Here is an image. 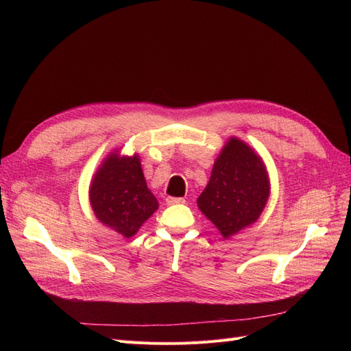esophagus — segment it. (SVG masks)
Listing matches in <instances>:
<instances>
[{"label": "esophagus", "instance_id": "34e87169", "mask_svg": "<svg viewBox=\"0 0 351 351\" xmlns=\"http://www.w3.org/2000/svg\"><path fill=\"white\" fill-rule=\"evenodd\" d=\"M165 202H167V205H183V204H186V200L183 197H167Z\"/></svg>", "mask_w": 351, "mask_h": 351}]
</instances>
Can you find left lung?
I'll return each instance as SVG.
<instances>
[{"instance_id": "1", "label": "left lung", "mask_w": 351, "mask_h": 351, "mask_svg": "<svg viewBox=\"0 0 351 351\" xmlns=\"http://www.w3.org/2000/svg\"><path fill=\"white\" fill-rule=\"evenodd\" d=\"M269 197V178L262 158L237 137H230L212 168L197 206L224 239L261 217Z\"/></svg>"}]
</instances>
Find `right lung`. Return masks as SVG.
Segmentation results:
<instances>
[{"mask_svg":"<svg viewBox=\"0 0 351 351\" xmlns=\"http://www.w3.org/2000/svg\"><path fill=\"white\" fill-rule=\"evenodd\" d=\"M90 206L104 226L123 237H133L158 209V200L146 186L139 155L111 152L104 159L89 189Z\"/></svg>","mask_w":351,"mask_h":351,"instance_id":"right-lung-1","label":"right lung"}]
</instances>
